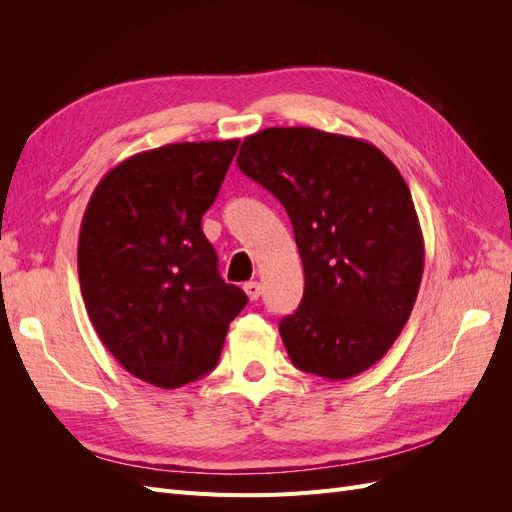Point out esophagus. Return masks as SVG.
<instances>
[{
  "label": "esophagus",
  "instance_id": "obj_1",
  "mask_svg": "<svg viewBox=\"0 0 512 512\" xmlns=\"http://www.w3.org/2000/svg\"><path fill=\"white\" fill-rule=\"evenodd\" d=\"M243 290H245L247 299H250V301H256L260 297V284L258 282H245Z\"/></svg>",
  "mask_w": 512,
  "mask_h": 512
}]
</instances>
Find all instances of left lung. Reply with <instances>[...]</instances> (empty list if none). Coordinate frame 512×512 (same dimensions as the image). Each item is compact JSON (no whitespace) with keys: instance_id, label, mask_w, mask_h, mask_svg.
Here are the masks:
<instances>
[{"instance_id":"1","label":"left lung","mask_w":512,"mask_h":512,"mask_svg":"<svg viewBox=\"0 0 512 512\" xmlns=\"http://www.w3.org/2000/svg\"><path fill=\"white\" fill-rule=\"evenodd\" d=\"M237 164L284 205L303 260L301 305L280 322L290 361L327 380L359 376L389 352L421 286L404 177L376 145L316 128L250 134Z\"/></svg>"}]
</instances>
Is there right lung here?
<instances>
[{"instance_id": "1", "label": "right lung", "mask_w": 512, "mask_h": 512, "mask_svg": "<svg viewBox=\"0 0 512 512\" xmlns=\"http://www.w3.org/2000/svg\"><path fill=\"white\" fill-rule=\"evenodd\" d=\"M237 147L230 138L136 153L100 179L83 215L79 282L91 324L123 369L160 389L218 365L247 303L220 277L200 226Z\"/></svg>"}]
</instances>
